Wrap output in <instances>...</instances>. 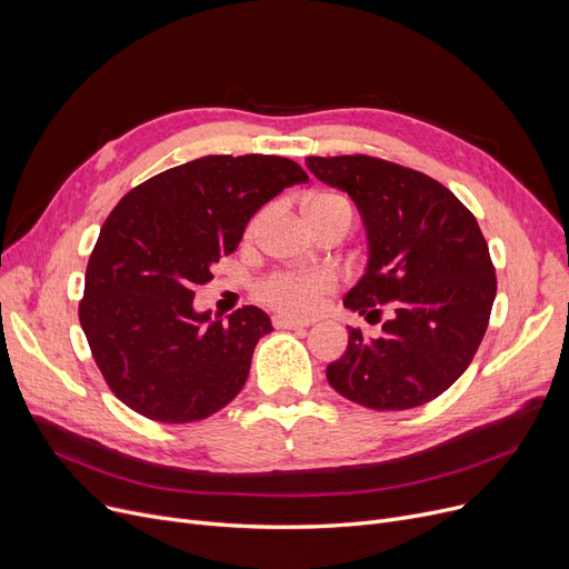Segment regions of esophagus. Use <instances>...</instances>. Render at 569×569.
<instances>
[{"label":"esophagus","instance_id":"obj_1","mask_svg":"<svg viewBox=\"0 0 569 569\" xmlns=\"http://www.w3.org/2000/svg\"><path fill=\"white\" fill-rule=\"evenodd\" d=\"M309 320H295V318H286V316H274V327L277 330H305L309 327Z\"/></svg>","mask_w":569,"mask_h":569}]
</instances>
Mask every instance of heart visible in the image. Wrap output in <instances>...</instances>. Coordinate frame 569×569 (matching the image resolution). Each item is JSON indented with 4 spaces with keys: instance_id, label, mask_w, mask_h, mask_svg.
<instances>
[{
    "instance_id": "b5f03b06",
    "label": "heart",
    "mask_w": 569,
    "mask_h": 569,
    "mask_svg": "<svg viewBox=\"0 0 569 569\" xmlns=\"http://www.w3.org/2000/svg\"><path fill=\"white\" fill-rule=\"evenodd\" d=\"M305 209L307 217L339 214L348 221V226L352 223V204L337 193H311ZM258 223L260 217L249 223L247 234H253ZM335 288L337 279L327 272H277L258 286V297L260 302L286 316H311L322 307L325 297Z\"/></svg>"
}]
</instances>
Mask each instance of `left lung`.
Segmentation results:
<instances>
[{
    "mask_svg": "<svg viewBox=\"0 0 569 569\" xmlns=\"http://www.w3.org/2000/svg\"><path fill=\"white\" fill-rule=\"evenodd\" d=\"M346 191L367 228L369 262L343 305L387 320L380 337L348 327L327 367L335 390L365 408L408 410L440 397L472 362L496 300V269L470 209L436 179L367 154L309 157Z\"/></svg>",
    "mask_w": 569,
    "mask_h": 569,
    "instance_id": "left-lung-1",
    "label": "left lung"
}]
</instances>
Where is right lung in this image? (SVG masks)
<instances>
[{"label": "right lung", "mask_w": 569, "mask_h": 569, "mask_svg": "<svg viewBox=\"0 0 569 569\" xmlns=\"http://www.w3.org/2000/svg\"><path fill=\"white\" fill-rule=\"evenodd\" d=\"M309 182L290 159L202 157L131 189L89 256L82 332L112 395L154 422H198L242 390L253 348L274 330L258 307L193 309L249 219L286 187Z\"/></svg>", "instance_id": "add662e5"}]
</instances>
